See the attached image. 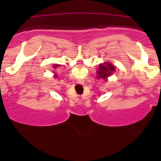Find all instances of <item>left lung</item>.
Instances as JSON below:
<instances>
[{"instance_id":"obj_1","label":"left lung","mask_w":161,"mask_h":161,"mask_svg":"<svg viewBox=\"0 0 161 161\" xmlns=\"http://www.w3.org/2000/svg\"><path fill=\"white\" fill-rule=\"evenodd\" d=\"M115 70L114 67L110 63H105L101 64L98 67L97 71V77L106 79L108 76H109Z\"/></svg>"}]
</instances>
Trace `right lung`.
<instances>
[{
	"label": "right lung",
	"mask_w": 161,
	"mask_h": 161,
	"mask_svg": "<svg viewBox=\"0 0 161 161\" xmlns=\"http://www.w3.org/2000/svg\"><path fill=\"white\" fill-rule=\"evenodd\" d=\"M56 67H58V65H55V66H54V68H56Z\"/></svg>",
	"instance_id": "obj_1"
}]
</instances>
